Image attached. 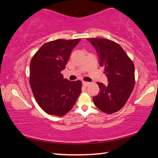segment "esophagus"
I'll return each mask as SVG.
<instances>
[{
	"label": "esophagus",
	"mask_w": 158,
	"mask_h": 158,
	"mask_svg": "<svg viewBox=\"0 0 158 158\" xmlns=\"http://www.w3.org/2000/svg\"><path fill=\"white\" fill-rule=\"evenodd\" d=\"M89 82H87V81H82V85L83 86H85V87H87V86L89 85Z\"/></svg>",
	"instance_id": "obj_1"
}]
</instances>
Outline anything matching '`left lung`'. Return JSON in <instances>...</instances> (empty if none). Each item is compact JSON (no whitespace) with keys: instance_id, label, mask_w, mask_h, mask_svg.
I'll list each match as a JSON object with an SVG mask.
<instances>
[{"instance_id":"obj_1","label":"left lung","mask_w":158,"mask_h":158,"mask_svg":"<svg viewBox=\"0 0 158 158\" xmlns=\"http://www.w3.org/2000/svg\"><path fill=\"white\" fill-rule=\"evenodd\" d=\"M99 57L100 66L108 83L98 82L100 92L93 97L94 103L106 113H113L123 108L131 95L135 84L134 65L121 45L108 39L87 38Z\"/></svg>"}]
</instances>
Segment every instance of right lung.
<instances>
[{
	"mask_svg": "<svg viewBox=\"0 0 158 158\" xmlns=\"http://www.w3.org/2000/svg\"><path fill=\"white\" fill-rule=\"evenodd\" d=\"M81 39L56 40L42 46L30 62L29 83L37 103L50 115L63 116L76 103L81 92V81L64 79L71 52Z\"/></svg>",
	"mask_w": 158,
	"mask_h": 158,
	"instance_id": "right-lung-1",
	"label": "right lung"
}]
</instances>
